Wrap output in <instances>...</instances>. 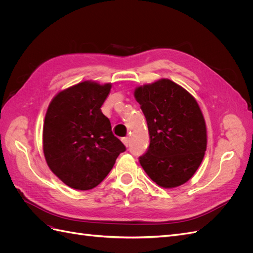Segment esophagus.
Segmentation results:
<instances>
[{
  "instance_id": "esophagus-1",
  "label": "esophagus",
  "mask_w": 253,
  "mask_h": 253,
  "mask_svg": "<svg viewBox=\"0 0 253 253\" xmlns=\"http://www.w3.org/2000/svg\"><path fill=\"white\" fill-rule=\"evenodd\" d=\"M122 142L125 143L126 147H127V145H128V137H124V138H122Z\"/></svg>"
}]
</instances>
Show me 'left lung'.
<instances>
[{"label":"left lung","mask_w":253,"mask_h":253,"mask_svg":"<svg viewBox=\"0 0 253 253\" xmlns=\"http://www.w3.org/2000/svg\"><path fill=\"white\" fill-rule=\"evenodd\" d=\"M147 119L150 144L139 156L149 177L163 188L188 181L202 164L207 129L194 97L175 82L162 79L135 89Z\"/></svg>","instance_id":"obj_1"}]
</instances>
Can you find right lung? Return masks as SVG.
<instances>
[{
    "label": "right lung",
    "mask_w": 253,
    "mask_h": 253,
    "mask_svg": "<svg viewBox=\"0 0 253 253\" xmlns=\"http://www.w3.org/2000/svg\"><path fill=\"white\" fill-rule=\"evenodd\" d=\"M111 84L84 81L52 99L43 126V152L51 172L77 190L97 187L126 151L101 112Z\"/></svg>",
    "instance_id": "right-lung-1"
}]
</instances>
